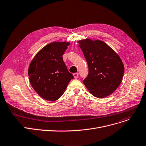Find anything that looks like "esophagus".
<instances>
[{
    "label": "esophagus",
    "instance_id": "obj_1",
    "mask_svg": "<svg viewBox=\"0 0 146 146\" xmlns=\"http://www.w3.org/2000/svg\"><path fill=\"white\" fill-rule=\"evenodd\" d=\"M73 74V76H74V77L75 79H77V77H78V76H79V73H74Z\"/></svg>",
    "mask_w": 146,
    "mask_h": 146
}]
</instances>
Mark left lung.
I'll list each match as a JSON object with an SVG mask.
<instances>
[{"mask_svg": "<svg viewBox=\"0 0 146 146\" xmlns=\"http://www.w3.org/2000/svg\"><path fill=\"white\" fill-rule=\"evenodd\" d=\"M89 67V74L83 81L96 98H104L120 84L124 67L119 56L103 41L90 38L78 41Z\"/></svg>", "mask_w": 146, "mask_h": 146, "instance_id": "obj_1", "label": "left lung"}]
</instances>
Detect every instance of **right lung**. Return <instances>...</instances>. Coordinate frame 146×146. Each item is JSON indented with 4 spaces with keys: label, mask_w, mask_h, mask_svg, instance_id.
Here are the masks:
<instances>
[{
    "label": "right lung",
    "mask_w": 146,
    "mask_h": 146,
    "mask_svg": "<svg viewBox=\"0 0 146 146\" xmlns=\"http://www.w3.org/2000/svg\"><path fill=\"white\" fill-rule=\"evenodd\" d=\"M69 45L67 42L47 44L37 52L29 65V81L36 92L46 100L59 99L73 79L62 57Z\"/></svg>",
    "instance_id": "right-lung-1"
}]
</instances>
